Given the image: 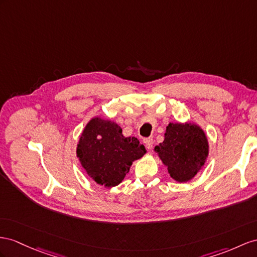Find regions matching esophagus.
I'll return each mask as SVG.
<instances>
[{
	"mask_svg": "<svg viewBox=\"0 0 257 257\" xmlns=\"http://www.w3.org/2000/svg\"><path fill=\"white\" fill-rule=\"evenodd\" d=\"M143 142H144V146L147 147V149H149V150L152 149V147H153V140L151 139V138H147V139L143 140Z\"/></svg>",
	"mask_w": 257,
	"mask_h": 257,
	"instance_id": "1",
	"label": "esophagus"
}]
</instances>
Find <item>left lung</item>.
<instances>
[{
    "label": "left lung",
    "mask_w": 257,
    "mask_h": 257,
    "mask_svg": "<svg viewBox=\"0 0 257 257\" xmlns=\"http://www.w3.org/2000/svg\"><path fill=\"white\" fill-rule=\"evenodd\" d=\"M154 152L177 182H188L205 165L209 153L207 136L195 122H169L164 141Z\"/></svg>",
    "instance_id": "left-lung-1"
}]
</instances>
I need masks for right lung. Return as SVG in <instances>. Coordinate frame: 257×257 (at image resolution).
I'll return each mask as SVG.
<instances>
[{
  "label": "right lung",
  "mask_w": 257,
  "mask_h": 257,
  "mask_svg": "<svg viewBox=\"0 0 257 257\" xmlns=\"http://www.w3.org/2000/svg\"><path fill=\"white\" fill-rule=\"evenodd\" d=\"M83 170L98 186L113 188L124 179L130 166L147 153L135 137H124L118 123L95 116L88 121L77 143Z\"/></svg>",
  "instance_id": "1"
}]
</instances>
